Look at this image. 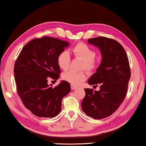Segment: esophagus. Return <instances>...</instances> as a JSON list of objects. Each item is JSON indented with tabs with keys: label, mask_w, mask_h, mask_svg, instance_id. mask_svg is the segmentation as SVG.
<instances>
[{
	"label": "esophagus",
	"mask_w": 146,
	"mask_h": 146,
	"mask_svg": "<svg viewBox=\"0 0 146 146\" xmlns=\"http://www.w3.org/2000/svg\"><path fill=\"white\" fill-rule=\"evenodd\" d=\"M71 90H75V89L77 88V86L71 84Z\"/></svg>",
	"instance_id": "34e87169"
}]
</instances>
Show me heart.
<instances>
[{
    "label": "heart",
    "mask_w": 146,
    "mask_h": 146,
    "mask_svg": "<svg viewBox=\"0 0 146 146\" xmlns=\"http://www.w3.org/2000/svg\"><path fill=\"white\" fill-rule=\"evenodd\" d=\"M73 53L75 58L82 60L81 70H86L89 73H93L97 67V63L95 60L97 52L93 49L84 42H78L73 47ZM57 64L62 70H68L71 64V56L68 51L64 50L58 54L57 56ZM87 74L84 71L76 72L69 71L62 74V78L64 80L71 83L73 85H79L84 81Z\"/></svg>",
    "instance_id": "b5f03b06"
}]
</instances>
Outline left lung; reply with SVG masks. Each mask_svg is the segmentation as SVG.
Returning a JSON list of instances; mask_svg holds the SVG:
<instances>
[{"mask_svg": "<svg viewBox=\"0 0 146 146\" xmlns=\"http://www.w3.org/2000/svg\"><path fill=\"white\" fill-rule=\"evenodd\" d=\"M88 41L98 47L102 56V62L88 83L100 86L99 91L84 89L81 107L88 116L102 119L112 115L126 97L131 76L129 60L124 48L114 39L98 36Z\"/></svg>", "mask_w": 146, "mask_h": 146, "instance_id": "8db88e82", "label": "left lung"}]
</instances>
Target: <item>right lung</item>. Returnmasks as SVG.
Returning <instances> with one entry per match:
<instances>
[{
    "label": "right lung",
    "instance_id": "add662e5",
    "mask_svg": "<svg viewBox=\"0 0 146 146\" xmlns=\"http://www.w3.org/2000/svg\"><path fill=\"white\" fill-rule=\"evenodd\" d=\"M68 42L42 36L26 44L14 66L17 92L24 106L36 117L53 118L60 113L63 98L71 91L70 83L62 80L53 88L48 79L56 80L61 71L57 56Z\"/></svg>",
    "mask_w": 146,
    "mask_h": 146
}]
</instances>
